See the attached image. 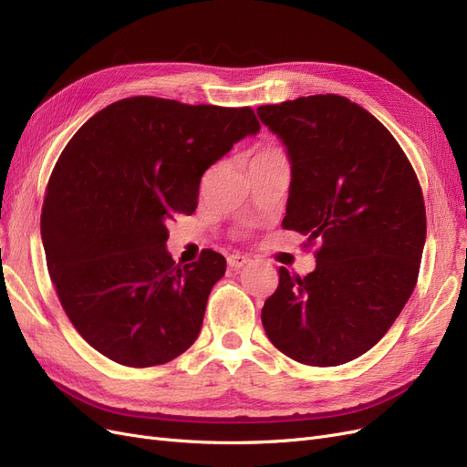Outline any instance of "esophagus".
Segmentation results:
<instances>
[{"instance_id": "34e87169", "label": "esophagus", "mask_w": 467, "mask_h": 467, "mask_svg": "<svg viewBox=\"0 0 467 467\" xmlns=\"http://www.w3.org/2000/svg\"><path fill=\"white\" fill-rule=\"evenodd\" d=\"M249 263H251V259L245 255H230L228 257V265H230V268H234V271H239V268H244Z\"/></svg>"}]
</instances>
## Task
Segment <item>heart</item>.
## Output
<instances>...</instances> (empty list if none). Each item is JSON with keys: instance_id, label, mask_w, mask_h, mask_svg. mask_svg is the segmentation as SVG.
<instances>
[{"instance_id": "1", "label": "heart", "mask_w": 467, "mask_h": 467, "mask_svg": "<svg viewBox=\"0 0 467 467\" xmlns=\"http://www.w3.org/2000/svg\"><path fill=\"white\" fill-rule=\"evenodd\" d=\"M275 151H280V150H278V148H265V150L259 151L257 155H261V153H275Z\"/></svg>"}]
</instances>
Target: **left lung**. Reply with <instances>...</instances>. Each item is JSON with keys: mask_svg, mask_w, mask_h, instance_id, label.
I'll return each mask as SVG.
<instances>
[{"mask_svg": "<svg viewBox=\"0 0 467 467\" xmlns=\"http://www.w3.org/2000/svg\"><path fill=\"white\" fill-rule=\"evenodd\" d=\"M257 112L292 163L282 225L319 244L314 273L278 268L265 333L302 364L355 360L388 333L417 285L427 214L415 169L386 126L347 97H298Z\"/></svg>", "mask_w": 467, "mask_h": 467, "instance_id": "obj_1", "label": "left lung"}]
</instances>
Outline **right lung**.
Segmentation results:
<instances>
[{"mask_svg": "<svg viewBox=\"0 0 467 467\" xmlns=\"http://www.w3.org/2000/svg\"><path fill=\"white\" fill-rule=\"evenodd\" d=\"M259 129L251 107L140 95L99 110L69 140L40 234L64 312L95 350L148 368L196 341L225 259L204 249L175 265L167 222L192 214L206 169Z\"/></svg>", "mask_w": 467, "mask_h": 467, "instance_id": "obj_1", "label": "right lung"}]
</instances>
